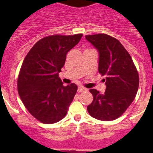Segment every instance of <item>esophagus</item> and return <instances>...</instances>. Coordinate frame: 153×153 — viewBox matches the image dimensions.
<instances>
[{
    "instance_id": "1",
    "label": "esophagus",
    "mask_w": 153,
    "mask_h": 153,
    "mask_svg": "<svg viewBox=\"0 0 153 153\" xmlns=\"http://www.w3.org/2000/svg\"><path fill=\"white\" fill-rule=\"evenodd\" d=\"M86 88L84 87V86H78V92H84V91H86Z\"/></svg>"
}]
</instances>
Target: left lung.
<instances>
[{"instance_id":"obj_1","label":"left lung","mask_w":153,"mask_h":153,"mask_svg":"<svg viewBox=\"0 0 153 153\" xmlns=\"http://www.w3.org/2000/svg\"><path fill=\"white\" fill-rule=\"evenodd\" d=\"M86 39L98 50V72L105 75L106 90L103 94L89 89L93 101L87 111L101 121H113L130 106L138 89L139 77L132 58L117 39L105 34L86 35Z\"/></svg>"}]
</instances>
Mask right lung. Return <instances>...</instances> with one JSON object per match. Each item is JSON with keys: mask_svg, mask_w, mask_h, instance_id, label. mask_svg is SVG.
<instances>
[{"mask_svg": "<svg viewBox=\"0 0 153 153\" xmlns=\"http://www.w3.org/2000/svg\"><path fill=\"white\" fill-rule=\"evenodd\" d=\"M82 36L45 37L32 47L23 61L18 79V94L29 113L41 123L54 124L67 115L78 86H63L58 76L67 52Z\"/></svg>", "mask_w": 153, "mask_h": 153, "instance_id": "1", "label": "right lung"}]
</instances>
